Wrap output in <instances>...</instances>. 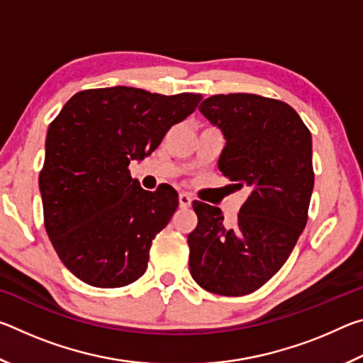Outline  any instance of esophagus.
I'll use <instances>...</instances> for the list:
<instances>
[{
  "mask_svg": "<svg viewBox=\"0 0 363 363\" xmlns=\"http://www.w3.org/2000/svg\"><path fill=\"white\" fill-rule=\"evenodd\" d=\"M190 205H192V196H190L189 194H179V206L181 208H189Z\"/></svg>",
  "mask_w": 363,
  "mask_h": 363,
  "instance_id": "obj_1",
  "label": "esophagus"
}]
</instances>
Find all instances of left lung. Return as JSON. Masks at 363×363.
Listing matches in <instances>:
<instances>
[{"mask_svg": "<svg viewBox=\"0 0 363 363\" xmlns=\"http://www.w3.org/2000/svg\"><path fill=\"white\" fill-rule=\"evenodd\" d=\"M199 110L224 136L219 171L251 192L233 225L218 206L194 201L190 275L206 291L243 296L277 274L306 227L312 136L288 104L257 94L211 96Z\"/></svg>", "mask_w": 363, "mask_h": 363, "instance_id": "left-lung-1", "label": "left lung"}]
</instances>
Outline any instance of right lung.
<instances>
[{
	"instance_id": "1",
	"label": "right lung",
	"mask_w": 363,
	"mask_h": 363,
	"mask_svg": "<svg viewBox=\"0 0 363 363\" xmlns=\"http://www.w3.org/2000/svg\"><path fill=\"white\" fill-rule=\"evenodd\" d=\"M200 101L128 86L86 89L49 125L40 173L45 227L60 261L84 284L118 288L145 272L152 240L179 199L168 184L144 190L128 167L149 157Z\"/></svg>"
}]
</instances>
